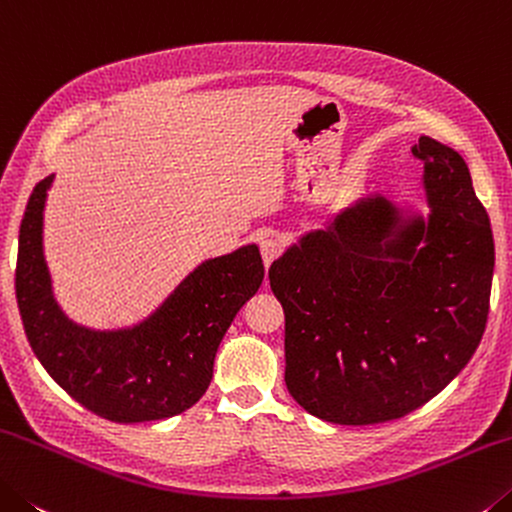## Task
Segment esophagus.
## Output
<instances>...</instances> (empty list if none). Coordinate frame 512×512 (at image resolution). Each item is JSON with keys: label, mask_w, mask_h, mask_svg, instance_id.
I'll return each mask as SVG.
<instances>
[{"label": "esophagus", "mask_w": 512, "mask_h": 512, "mask_svg": "<svg viewBox=\"0 0 512 512\" xmlns=\"http://www.w3.org/2000/svg\"><path fill=\"white\" fill-rule=\"evenodd\" d=\"M281 254V240L274 236V233H265L261 238V256L265 267H270L276 258Z\"/></svg>", "instance_id": "obj_1"}]
</instances>
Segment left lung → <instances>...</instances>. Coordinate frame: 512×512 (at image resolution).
<instances>
[{
	"mask_svg": "<svg viewBox=\"0 0 512 512\" xmlns=\"http://www.w3.org/2000/svg\"><path fill=\"white\" fill-rule=\"evenodd\" d=\"M429 215L358 199L270 267L286 313V385L324 422L397 420L456 379L483 338L494 240L463 156L429 136Z\"/></svg>",
	"mask_w": 512,
	"mask_h": 512,
	"instance_id": "left-lung-1",
	"label": "left lung"
}]
</instances>
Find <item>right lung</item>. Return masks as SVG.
I'll return each instance as SVG.
<instances>
[{
	"label": "right lung",
	"mask_w": 512,
	"mask_h": 512,
	"mask_svg": "<svg viewBox=\"0 0 512 512\" xmlns=\"http://www.w3.org/2000/svg\"><path fill=\"white\" fill-rule=\"evenodd\" d=\"M54 174L33 188L20 224L15 295L33 354L47 374L104 420L133 424L195 406L213 379L217 347L233 317L261 288L256 245L208 258L145 320L97 331L58 306L43 249V213Z\"/></svg>",
	"instance_id": "right-lung-1"
}]
</instances>
